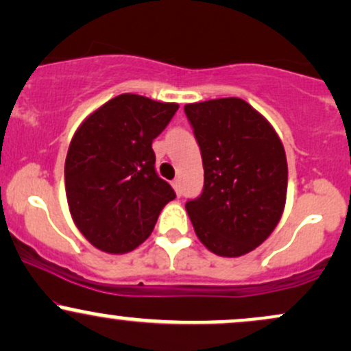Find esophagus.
Masks as SVG:
<instances>
[{
    "label": "esophagus",
    "mask_w": 351,
    "mask_h": 351,
    "mask_svg": "<svg viewBox=\"0 0 351 351\" xmlns=\"http://www.w3.org/2000/svg\"><path fill=\"white\" fill-rule=\"evenodd\" d=\"M171 184H173V188H175L176 195L181 196V181L180 180H173Z\"/></svg>",
    "instance_id": "obj_1"
}]
</instances>
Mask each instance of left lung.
Segmentation results:
<instances>
[{
    "label": "left lung",
    "mask_w": 351,
    "mask_h": 351,
    "mask_svg": "<svg viewBox=\"0 0 351 351\" xmlns=\"http://www.w3.org/2000/svg\"><path fill=\"white\" fill-rule=\"evenodd\" d=\"M184 114L204 168L203 191L186 203L196 236L217 256L251 252L284 211L287 160L282 142L243 99L188 104Z\"/></svg>",
    "instance_id": "left-lung-1"
}]
</instances>
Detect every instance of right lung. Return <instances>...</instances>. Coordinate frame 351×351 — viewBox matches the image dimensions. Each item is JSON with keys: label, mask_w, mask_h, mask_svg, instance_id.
<instances>
[{"label": "right lung", "mask_w": 351, "mask_h": 351, "mask_svg": "<svg viewBox=\"0 0 351 351\" xmlns=\"http://www.w3.org/2000/svg\"><path fill=\"white\" fill-rule=\"evenodd\" d=\"M176 110L178 104L122 94L75 132L64 167L67 203L75 226L100 251L135 249L176 198L156 173L152 148Z\"/></svg>", "instance_id": "add662e5"}]
</instances>
